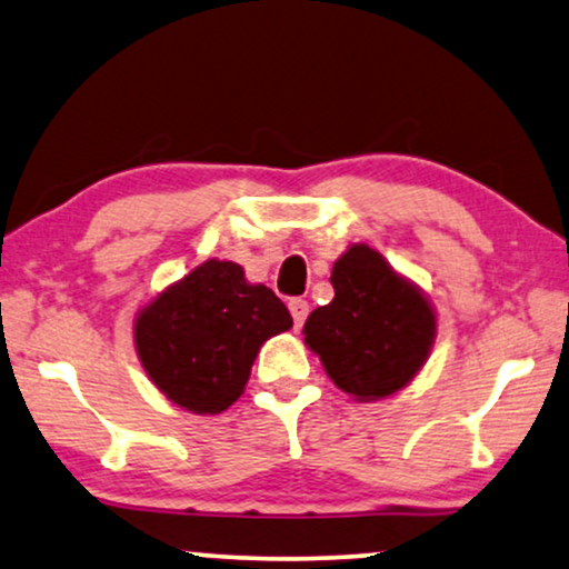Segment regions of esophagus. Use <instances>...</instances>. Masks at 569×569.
<instances>
[{"label": "esophagus", "instance_id": "obj_1", "mask_svg": "<svg viewBox=\"0 0 569 569\" xmlns=\"http://www.w3.org/2000/svg\"><path fill=\"white\" fill-rule=\"evenodd\" d=\"M289 309H291L293 325H297V328H301V325H305V320H307V315H309V305H307L305 299H291L289 301Z\"/></svg>", "mask_w": 569, "mask_h": 569}]
</instances>
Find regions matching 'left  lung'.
Segmentation results:
<instances>
[{
	"label": "left lung",
	"instance_id": "left-lung-1",
	"mask_svg": "<svg viewBox=\"0 0 569 569\" xmlns=\"http://www.w3.org/2000/svg\"><path fill=\"white\" fill-rule=\"evenodd\" d=\"M330 283L336 297L305 322L309 351L356 400L403 390L421 372L437 338L427 293L367 244H351L338 257Z\"/></svg>",
	"mask_w": 569,
	"mask_h": 569
}]
</instances>
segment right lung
<instances>
[{
  "label": "right lung",
  "instance_id": "right-lung-1",
  "mask_svg": "<svg viewBox=\"0 0 569 569\" xmlns=\"http://www.w3.org/2000/svg\"><path fill=\"white\" fill-rule=\"evenodd\" d=\"M293 325L268 286L244 268L206 260L134 317V351L150 382L192 413H221L247 388L262 343Z\"/></svg>",
  "mask_w": 569,
  "mask_h": 569
}]
</instances>
